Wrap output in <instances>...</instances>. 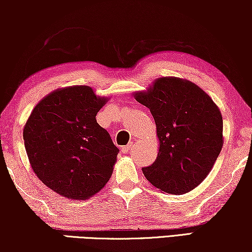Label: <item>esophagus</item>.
<instances>
[{
	"mask_svg": "<svg viewBox=\"0 0 252 252\" xmlns=\"http://www.w3.org/2000/svg\"><path fill=\"white\" fill-rule=\"evenodd\" d=\"M130 148H132V143H129V144H127V146L123 147L122 148V153L123 154H128L129 150H130Z\"/></svg>",
	"mask_w": 252,
	"mask_h": 252,
	"instance_id": "34e87169",
	"label": "esophagus"
}]
</instances>
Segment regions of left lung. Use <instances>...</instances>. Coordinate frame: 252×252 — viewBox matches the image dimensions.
<instances>
[{
    "mask_svg": "<svg viewBox=\"0 0 252 252\" xmlns=\"http://www.w3.org/2000/svg\"><path fill=\"white\" fill-rule=\"evenodd\" d=\"M134 98L156 123L159 153L143 167L147 180L160 191L181 195L197 187L211 172L223 144L222 116L212 98L194 82L158 78Z\"/></svg>",
    "mask_w": 252,
    "mask_h": 252,
    "instance_id": "1",
    "label": "left lung"
}]
</instances>
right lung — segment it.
<instances>
[{"mask_svg":"<svg viewBox=\"0 0 252 252\" xmlns=\"http://www.w3.org/2000/svg\"><path fill=\"white\" fill-rule=\"evenodd\" d=\"M108 99L89 86L56 89L34 106L24 126L32 170L63 197L87 199L111 178L119 150L96 122Z\"/></svg>","mask_w":252,"mask_h":252,"instance_id":"obj_1","label":"right lung"}]
</instances>
